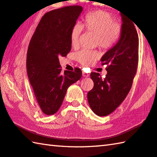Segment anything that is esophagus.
Returning <instances> with one entry per match:
<instances>
[{
    "instance_id": "1",
    "label": "esophagus",
    "mask_w": 157,
    "mask_h": 157,
    "mask_svg": "<svg viewBox=\"0 0 157 157\" xmlns=\"http://www.w3.org/2000/svg\"><path fill=\"white\" fill-rule=\"evenodd\" d=\"M82 74H83V76H84V77H87V76H90V74L88 73L84 72V71H83V72H82Z\"/></svg>"
}]
</instances>
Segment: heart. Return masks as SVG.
I'll return each instance as SVG.
<instances>
[{
	"mask_svg": "<svg viewBox=\"0 0 157 157\" xmlns=\"http://www.w3.org/2000/svg\"><path fill=\"white\" fill-rule=\"evenodd\" d=\"M83 28L87 32L95 34V44L103 50L113 48L119 42L123 33L121 23L114 21L111 13L104 10L90 12L84 16L82 25L76 23L70 31V41L72 46L78 43ZM99 55L96 51L83 49L75 54L76 60L81 65L89 66L97 60Z\"/></svg>",
	"mask_w": 157,
	"mask_h": 157,
	"instance_id": "obj_1",
	"label": "heart"
}]
</instances>
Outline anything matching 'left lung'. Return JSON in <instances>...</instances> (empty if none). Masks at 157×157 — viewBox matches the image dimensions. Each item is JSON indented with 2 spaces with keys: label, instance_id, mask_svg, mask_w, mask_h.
<instances>
[{
  "label": "left lung",
  "instance_id": "left-lung-1",
  "mask_svg": "<svg viewBox=\"0 0 157 157\" xmlns=\"http://www.w3.org/2000/svg\"><path fill=\"white\" fill-rule=\"evenodd\" d=\"M121 16V37L101 58V64L107 65L108 74L104 78L97 72L90 74L94 87L87 93V100L92 111L99 117L111 114L123 102L132 86L138 67V33L132 22L123 13Z\"/></svg>",
  "mask_w": 157,
  "mask_h": 157
}]
</instances>
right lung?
Returning <instances> with one entry per match:
<instances>
[{
	"instance_id": "add662e5",
	"label": "right lung",
	"mask_w": 157,
	"mask_h": 157,
	"mask_svg": "<svg viewBox=\"0 0 157 157\" xmlns=\"http://www.w3.org/2000/svg\"><path fill=\"white\" fill-rule=\"evenodd\" d=\"M83 7L65 6L47 12L41 18L29 42L27 72L41 111L52 115L59 110L67 90L81 78L82 71L61 73L59 57L70 52V31Z\"/></svg>"
}]
</instances>
